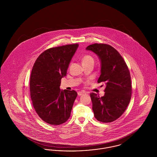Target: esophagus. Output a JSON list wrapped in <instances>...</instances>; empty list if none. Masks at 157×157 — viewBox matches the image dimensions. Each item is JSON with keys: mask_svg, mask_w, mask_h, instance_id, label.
Wrapping results in <instances>:
<instances>
[{"mask_svg": "<svg viewBox=\"0 0 157 157\" xmlns=\"http://www.w3.org/2000/svg\"><path fill=\"white\" fill-rule=\"evenodd\" d=\"M85 94H86V92H84V91H80V92H78V95L79 96H81V95Z\"/></svg>", "mask_w": 157, "mask_h": 157, "instance_id": "34e87169", "label": "esophagus"}]
</instances>
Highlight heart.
Listing matches in <instances>:
<instances>
[{
	"label": "heart",
	"instance_id": "b5f03b06",
	"mask_svg": "<svg viewBox=\"0 0 157 157\" xmlns=\"http://www.w3.org/2000/svg\"><path fill=\"white\" fill-rule=\"evenodd\" d=\"M82 62L83 65H88L94 63V58L88 54L85 55L83 56L82 58Z\"/></svg>",
	"mask_w": 157,
	"mask_h": 157
}]
</instances>
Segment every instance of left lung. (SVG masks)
<instances>
[{"label":"left lung","instance_id":"left-lung-1","mask_svg":"<svg viewBox=\"0 0 157 157\" xmlns=\"http://www.w3.org/2000/svg\"><path fill=\"white\" fill-rule=\"evenodd\" d=\"M97 54L101 62L98 83L105 84L104 96L90 94L95 118L104 123L119 118L129 104L132 94L130 72L125 60L114 48L94 44L86 48Z\"/></svg>","mask_w":157,"mask_h":157}]
</instances>
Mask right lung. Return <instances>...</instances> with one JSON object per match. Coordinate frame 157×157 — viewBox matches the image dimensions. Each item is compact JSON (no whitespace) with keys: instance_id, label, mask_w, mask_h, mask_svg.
<instances>
[{"instance_id":"obj_1","label":"right lung","mask_w":157,"mask_h":157,"mask_svg":"<svg viewBox=\"0 0 157 157\" xmlns=\"http://www.w3.org/2000/svg\"><path fill=\"white\" fill-rule=\"evenodd\" d=\"M79 45L77 44L49 48L37 58L32 69L30 98L38 116L45 122L59 125L65 123L77 97L74 90H60L61 79Z\"/></svg>"}]
</instances>
